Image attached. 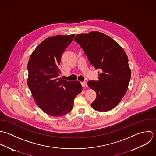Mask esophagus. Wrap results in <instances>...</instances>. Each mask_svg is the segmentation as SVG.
<instances>
[{"label":"esophagus","mask_w":156,"mask_h":156,"mask_svg":"<svg viewBox=\"0 0 156 156\" xmlns=\"http://www.w3.org/2000/svg\"><path fill=\"white\" fill-rule=\"evenodd\" d=\"M81 85L83 87H86L87 86V82L86 81H83V82H81Z\"/></svg>","instance_id":"esophagus-1"}]
</instances>
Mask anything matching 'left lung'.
Returning a JSON list of instances; mask_svg holds the SVG:
<instances>
[{
    "instance_id": "8db88e82",
    "label": "left lung",
    "mask_w": 156,
    "mask_h": 156,
    "mask_svg": "<svg viewBox=\"0 0 156 156\" xmlns=\"http://www.w3.org/2000/svg\"><path fill=\"white\" fill-rule=\"evenodd\" d=\"M98 72V81H89L96 93L91 106L99 112L115 108L123 98L131 78L128 60L122 47L109 36L98 31L80 34L74 38Z\"/></svg>"
}]
</instances>
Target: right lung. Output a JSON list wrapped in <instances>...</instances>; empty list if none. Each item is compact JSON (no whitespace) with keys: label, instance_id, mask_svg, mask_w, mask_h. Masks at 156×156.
<instances>
[{"label":"right lung","instance_id":"1","mask_svg":"<svg viewBox=\"0 0 156 156\" xmlns=\"http://www.w3.org/2000/svg\"><path fill=\"white\" fill-rule=\"evenodd\" d=\"M75 34L58 35L41 42L28 63V86L37 105L46 114L58 117L73 108L75 98L83 87L78 81H69L58 76L63 52Z\"/></svg>","mask_w":156,"mask_h":156}]
</instances>
